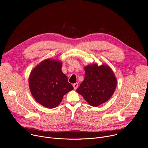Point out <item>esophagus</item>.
<instances>
[{
    "instance_id": "34e87169",
    "label": "esophagus",
    "mask_w": 148,
    "mask_h": 148,
    "mask_svg": "<svg viewBox=\"0 0 148 148\" xmlns=\"http://www.w3.org/2000/svg\"><path fill=\"white\" fill-rule=\"evenodd\" d=\"M73 87H74V88L75 89V90H76L77 88H78V83H75V84H73Z\"/></svg>"
}]
</instances>
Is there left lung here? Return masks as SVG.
Wrapping results in <instances>:
<instances>
[{
    "label": "left lung",
    "instance_id": "1",
    "mask_svg": "<svg viewBox=\"0 0 148 148\" xmlns=\"http://www.w3.org/2000/svg\"><path fill=\"white\" fill-rule=\"evenodd\" d=\"M85 78L77 92L92 107L107 102L114 94L117 80L111 69L107 65L97 64L84 67Z\"/></svg>",
    "mask_w": 148,
    "mask_h": 148
}]
</instances>
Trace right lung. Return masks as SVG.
<instances>
[{"label": "right lung", "mask_w": 148, "mask_h": 148, "mask_svg": "<svg viewBox=\"0 0 148 148\" xmlns=\"http://www.w3.org/2000/svg\"><path fill=\"white\" fill-rule=\"evenodd\" d=\"M61 67V61L46 59L31 71L29 79L30 92L35 100L46 108L57 107L63 96L74 89Z\"/></svg>", "instance_id": "1"}]
</instances>
